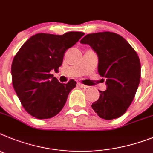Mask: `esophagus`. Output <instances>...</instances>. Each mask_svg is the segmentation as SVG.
<instances>
[{
    "instance_id": "34e87169",
    "label": "esophagus",
    "mask_w": 153,
    "mask_h": 153,
    "mask_svg": "<svg viewBox=\"0 0 153 153\" xmlns=\"http://www.w3.org/2000/svg\"><path fill=\"white\" fill-rule=\"evenodd\" d=\"M77 86L79 87H80V88H87V86L84 85V84H82L80 83H77Z\"/></svg>"
}]
</instances>
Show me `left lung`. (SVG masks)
I'll use <instances>...</instances> for the list:
<instances>
[{
	"label": "left lung",
	"mask_w": 153,
	"mask_h": 153,
	"mask_svg": "<svg viewBox=\"0 0 153 153\" xmlns=\"http://www.w3.org/2000/svg\"><path fill=\"white\" fill-rule=\"evenodd\" d=\"M80 43L88 44L97 53L98 73L107 79V90L99 91L98 100L91 107L104 119L121 117L132 102L140 82L141 64L136 52L114 32L88 34Z\"/></svg>",
	"instance_id": "1"
}]
</instances>
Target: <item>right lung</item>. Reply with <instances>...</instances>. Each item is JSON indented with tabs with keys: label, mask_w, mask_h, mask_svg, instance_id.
Instances as JSON below:
<instances>
[{
	"label": "right lung",
	"mask_w": 153,
	"mask_h": 153,
	"mask_svg": "<svg viewBox=\"0 0 153 153\" xmlns=\"http://www.w3.org/2000/svg\"><path fill=\"white\" fill-rule=\"evenodd\" d=\"M84 35L70 32L62 36L39 33L22 45L13 59L11 76L14 89L23 108L38 119L59 114L76 82L61 83L52 70H58L64 53Z\"/></svg>",
	"instance_id": "add662e5"
}]
</instances>
